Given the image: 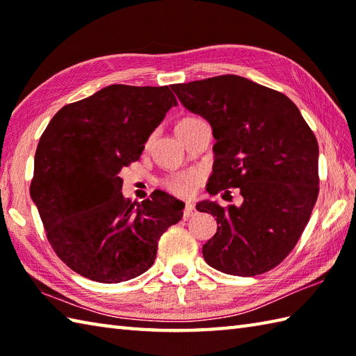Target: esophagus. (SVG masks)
I'll list each match as a JSON object with an SVG mask.
<instances>
[{
    "label": "esophagus",
    "mask_w": 356,
    "mask_h": 356,
    "mask_svg": "<svg viewBox=\"0 0 356 356\" xmlns=\"http://www.w3.org/2000/svg\"><path fill=\"white\" fill-rule=\"evenodd\" d=\"M194 214H195V208L191 205V203H186L184 208V220H188V218H191Z\"/></svg>",
    "instance_id": "obj_1"
}]
</instances>
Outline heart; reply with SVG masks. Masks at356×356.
I'll return each mask as SVG.
<instances>
[{"label":"heart","instance_id":"obj_1","mask_svg":"<svg viewBox=\"0 0 356 356\" xmlns=\"http://www.w3.org/2000/svg\"><path fill=\"white\" fill-rule=\"evenodd\" d=\"M195 120V118H185L180 120V122L176 125L177 127H182L186 125ZM200 184V174L195 172V171H186V172H177V174H172V176L166 177L163 180V186L168 190L170 193L180 195V197H188V195H191L194 188Z\"/></svg>","mask_w":356,"mask_h":356}]
</instances>
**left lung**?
Masks as SVG:
<instances>
[{
	"label": "left lung",
	"instance_id": "8db88e82",
	"mask_svg": "<svg viewBox=\"0 0 356 356\" xmlns=\"http://www.w3.org/2000/svg\"><path fill=\"white\" fill-rule=\"evenodd\" d=\"M184 107L216 138L211 195L237 188L241 205L202 202L217 232L203 259L225 274L254 277L278 266L297 245L320 191L318 142L289 97L237 74L174 84Z\"/></svg>",
	"mask_w": 356,
	"mask_h": 356
}]
</instances>
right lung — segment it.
I'll use <instances>...</instances> for the list:
<instances>
[{"instance_id": "add662e5", "label": "right lung", "mask_w": 356, "mask_h": 356, "mask_svg": "<svg viewBox=\"0 0 356 356\" xmlns=\"http://www.w3.org/2000/svg\"><path fill=\"white\" fill-rule=\"evenodd\" d=\"M176 105L168 86L115 84L67 104L44 130L30 195L53 251L79 275L120 283L143 274L159 238L182 218L184 203L163 191L125 199L119 177Z\"/></svg>"}]
</instances>
